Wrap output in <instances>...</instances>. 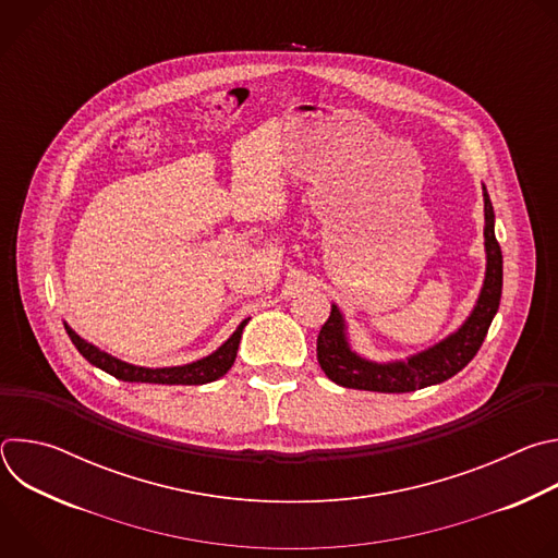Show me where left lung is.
<instances>
[{
	"label": "left lung",
	"instance_id": "obj_1",
	"mask_svg": "<svg viewBox=\"0 0 558 558\" xmlns=\"http://www.w3.org/2000/svg\"><path fill=\"white\" fill-rule=\"evenodd\" d=\"M486 214V278L468 320L439 344L411 355L402 362H371L360 357L349 347L347 325L340 308L333 304L329 320L317 336V362L327 377L344 388L375 392H411L433 384H441L457 375L482 349L493 317L499 308L504 287V256L495 235V209L484 187Z\"/></svg>",
	"mask_w": 558,
	"mask_h": 558
}]
</instances>
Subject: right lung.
<instances>
[{
    "mask_svg": "<svg viewBox=\"0 0 558 558\" xmlns=\"http://www.w3.org/2000/svg\"><path fill=\"white\" fill-rule=\"evenodd\" d=\"M247 323L250 320H243L241 325H238V329L231 333V338L222 347H218L211 355H207L203 360H196L192 364L166 366V368H145V366L128 364V362L117 360L110 353L97 349L95 344L86 342L84 338H78L68 325H65V331H68V336H70V340H72V344L76 347L78 353H82L93 366L110 373L117 379H123V381H145V384L196 386V384L214 381V379L222 377L231 368V364L235 360V353H238V344H241V336H243V329L247 327Z\"/></svg>",
    "mask_w": 558,
    "mask_h": 558,
    "instance_id": "obj_1",
    "label": "right lung"
}]
</instances>
